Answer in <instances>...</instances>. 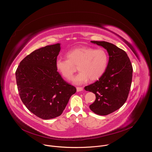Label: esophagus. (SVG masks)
Returning a JSON list of instances; mask_svg holds the SVG:
<instances>
[{
	"label": "esophagus",
	"mask_w": 152,
	"mask_h": 152,
	"mask_svg": "<svg viewBox=\"0 0 152 152\" xmlns=\"http://www.w3.org/2000/svg\"><path fill=\"white\" fill-rule=\"evenodd\" d=\"M76 90H77V92H79V91H81L83 90V88L82 87H79V86H77V87L76 88Z\"/></svg>",
	"instance_id": "1"
}]
</instances>
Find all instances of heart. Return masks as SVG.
I'll use <instances>...</instances> for the list:
<instances>
[{"label": "heart", "mask_w": 152, "mask_h": 152, "mask_svg": "<svg viewBox=\"0 0 152 152\" xmlns=\"http://www.w3.org/2000/svg\"><path fill=\"white\" fill-rule=\"evenodd\" d=\"M67 58H58L55 61L57 72L65 79L70 80L76 71V66L79 72L73 79L74 83L80 85L88 79L96 80L105 72L109 55L103 49L90 47H79L69 50Z\"/></svg>", "instance_id": "b5f03b06"}]
</instances>
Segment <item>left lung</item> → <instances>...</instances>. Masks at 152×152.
I'll use <instances>...</instances> for the list:
<instances>
[{"instance_id": "8db88e82", "label": "left lung", "mask_w": 152, "mask_h": 152, "mask_svg": "<svg viewBox=\"0 0 152 152\" xmlns=\"http://www.w3.org/2000/svg\"><path fill=\"white\" fill-rule=\"evenodd\" d=\"M91 42L106 49L110 58L104 74L84 89L96 95L90 110L96 114L106 115L118 110L126 102L131 86L133 68L126 52L115 45L105 41Z\"/></svg>"}]
</instances>
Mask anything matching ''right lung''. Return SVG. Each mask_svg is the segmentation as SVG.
Instances as JSON below:
<instances>
[{"label":"right lung","instance_id":"1","mask_svg":"<svg viewBox=\"0 0 152 152\" xmlns=\"http://www.w3.org/2000/svg\"><path fill=\"white\" fill-rule=\"evenodd\" d=\"M60 49L58 43L34 50L20 62L15 72L21 101L29 111L44 120L61 115L76 92L56 69Z\"/></svg>","mask_w":152,"mask_h":152}]
</instances>
